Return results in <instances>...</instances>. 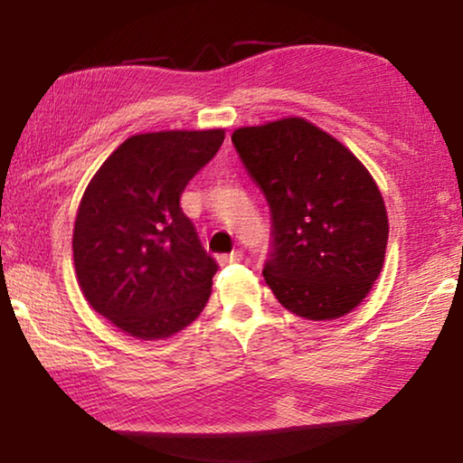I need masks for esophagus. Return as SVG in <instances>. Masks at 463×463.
I'll return each instance as SVG.
<instances>
[{"label":"esophagus","mask_w":463,"mask_h":463,"mask_svg":"<svg viewBox=\"0 0 463 463\" xmlns=\"http://www.w3.org/2000/svg\"><path fill=\"white\" fill-rule=\"evenodd\" d=\"M238 261H242V250H232L230 255H219L221 265H230V263H238Z\"/></svg>","instance_id":"1"}]
</instances>
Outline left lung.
<instances>
[{
  "mask_svg": "<svg viewBox=\"0 0 463 463\" xmlns=\"http://www.w3.org/2000/svg\"><path fill=\"white\" fill-rule=\"evenodd\" d=\"M232 143L269 206L263 278L271 293L307 320L352 312L377 280L388 244L373 176L337 138L301 118L240 128Z\"/></svg>",
  "mask_w": 463,
  "mask_h": 463,
  "instance_id": "8db88e82",
  "label": "left lung"
}]
</instances>
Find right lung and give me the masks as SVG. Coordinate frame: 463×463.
<instances>
[{
  "instance_id": "right-lung-1",
  "label": "right lung",
  "mask_w": 463,
  "mask_h": 463,
  "mask_svg": "<svg viewBox=\"0 0 463 463\" xmlns=\"http://www.w3.org/2000/svg\"><path fill=\"white\" fill-rule=\"evenodd\" d=\"M223 138V130L130 137L86 187L73 230L75 274L88 303L132 337L183 331L211 297L219 263L181 195Z\"/></svg>"
}]
</instances>
